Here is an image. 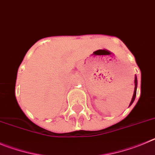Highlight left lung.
Instances as JSON below:
<instances>
[{
	"instance_id": "obj_1",
	"label": "left lung",
	"mask_w": 155,
	"mask_h": 155,
	"mask_svg": "<svg viewBox=\"0 0 155 155\" xmlns=\"http://www.w3.org/2000/svg\"><path fill=\"white\" fill-rule=\"evenodd\" d=\"M134 84H135V88H134V95L133 97H132L131 102H130V106L131 105L133 104V102L134 101L135 97H136V93H137V76H135V79H134Z\"/></svg>"
}]
</instances>
